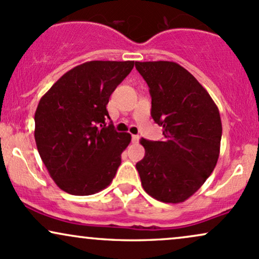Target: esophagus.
<instances>
[{
    "mask_svg": "<svg viewBox=\"0 0 259 259\" xmlns=\"http://www.w3.org/2000/svg\"><path fill=\"white\" fill-rule=\"evenodd\" d=\"M132 140H133L134 143H138V142L140 141V136H139V135H133Z\"/></svg>",
    "mask_w": 259,
    "mask_h": 259,
    "instance_id": "34e87169",
    "label": "esophagus"
}]
</instances>
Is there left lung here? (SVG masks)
Masks as SVG:
<instances>
[{
    "label": "left lung",
    "mask_w": 259,
    "mask_h": 259,
    "mask_svg": "<svg viewBox=\"0 0 259 259\" xmlns=\"http://www.w3.org/2000/svg\"><path fill=\"white\" fill-rule=\"evenodd\" d=\"M149 87L151 114L163 126V141L141 139L145 157L136 164L145 192L163 202L192 197L220 157L222 121L206 89L174 61H135Z\"/></svg>",
    "instance_id": "1"
}]
</instances>
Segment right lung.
<instances>
[{
	"label": "right lung",
	"instance_id": "add662e5",
	"mask_svg": "<svg viewBox=\"0 0 259 259\" xmlns=\"http://www.w3.org/2000/svg\"><path fill=\"white\" fill-rule=\"evenodd\" d=\"M134 61H88L61 76L35 112L40 159L59 188L92 195L110 186L132 135L118 133L106 105Z\"/></svg>",
	"mask_w": 259,
	"mask_h": 259
}]
</instances>
